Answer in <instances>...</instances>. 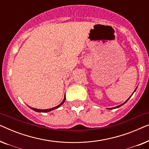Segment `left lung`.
<instances>
[{
    "label": "left lung",
    "mask_w": 149,
    "mask_h": 149,
    "mask_svg": "<svg viewBox=\"0 0 149 149\" xmlns=\"http://www.w3.org/2000/svg\"><path fill=\"white\" fill-rule=\"evenodd\" d=\"M137 87H136V89H135V90H134V92H133V93H134V92H135V91H136V89H137ZM133 93H132V95H133ZM132 95H130V97H129V98H128V99L127 100H126V101L125 102H123V104H120V105H119V106H117V107H113V108H109V109H110V110H111V109H117V108H119V107H121V106H122V105H123V104H125L126 102H127V100H129V99L130 98V97H132Z\"/></svg>",
    "instance_id": "left-lung-1"
}]
</instances>
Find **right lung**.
<instances>
[{
  "instance_id": "add662e5",
  "label": "right lung",
  "mask_w": 149,
  "mask_h": 149,
  "mask_svg": "<svg viewBox=\"0 0 149 149\" xmlns=\"http://www.w3.org/2000/svg\"><path fill=\"white\" fill-rule=\"evenodd\" d=\"M65 100H66V95H64V100H63L62 102L60 104L57 106V107H54V108H52V109H34V108L30 107H29V106H28V107H29L32 110H33V111H36V112H38V113H48V112H50V111H53V110L57 109H58L59 107H60L61 106H62V105L64 103Z\"/></svg>"
}]
</instances>
